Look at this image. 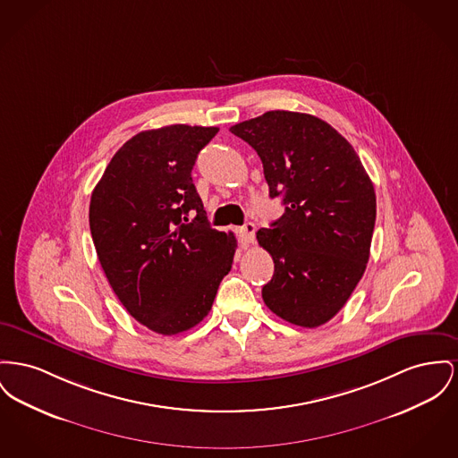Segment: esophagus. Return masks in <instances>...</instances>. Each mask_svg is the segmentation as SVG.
Returning a JSON list of instances; mask_svg holds the SVG:
<instances>
[{
	"instance_id": "esophagus-1",
	"label": "esophagus",
	"mask_w": 458,
	"mask_h": 458,
	"mask_svg": "<svg viewBox=\"0 0 458 458\" xmlns=\"http://www.w3.org/2000/svg\"><path fill=\"white\" fill-rule=\"evenodd\" d=\"M254 235H256V225L254 223H245L242 228H239V237L243 245L254 242Z\"/></svg>"
}]
</instances>
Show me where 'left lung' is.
Returning a JSON list of instances; mask_svg holds the SVG:
<instances>
[{
  "instance_id": "1",
  "label": "left lung",
  "mask_w": 458,
  "mask_h": 458,
  "mask_svg": "<svg viewBox=\"0 0 458 458\" xmlns=\"http://www.w3.org/2000/svg\"><path fill=\"white\" fill-rule=\"evenodd\" d=\"M230 131L258 152L269 197L285 204V213L256 233L275 263L263 301L285 322L320 327L339 313L367 268L374 185L350 141L315 115L269 110Z\"/></svg>"
}]
</instances>
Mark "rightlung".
I'll use <instances>...</instances> for the list:
<instances>
[{
	"label": "right lung",
	"mask_w": 458,
	"mask_h": 458,
	"mask_svg": "<svg viewBox=\"0 0 458 458\" xmlns=\"http://www.w3.org/2000/svg\"><path fill=\"white\" fill-rule=\"evenodd\" d=\"M217 131H141L115 152L91 193L89 230L108 284L136 322L162 335L208 317L233 263L235 235L211 228L191 180Z\"/></svg>",
	"instance_id": "right-lung-1"
}]
</instances>
